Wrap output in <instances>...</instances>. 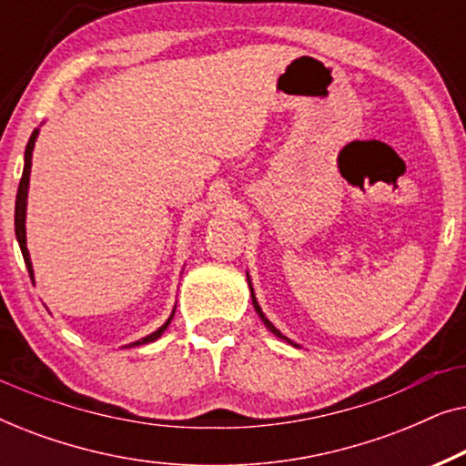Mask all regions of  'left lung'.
I'll return each mask as SVG.
<instances>
[{"mask_svg": "<svg viewBox=\"0 0 466 466\" xmlns=\"http://www.w3.org/2000/svg\"><path fill=\"white\" fill-rule=\"evenodd\" d=\"M246 278H248V286H250V297H252V305H254V309H257V314H258V318H260V320H263V324H265V327H267V329H269L273 335H276V337H279V339H282V341H289V343H290V346H297V343H295V341H290V339H289V337H286V335H282V333H279V330H278L276 327H273V324L269 322V318H267V316L263 314V309H260V305H258V301H257V295H254V289H252V279H250V273H248V271H246Z\"/></svg>", "mask_w": 466, "mask_h": 466, "instance_id": "1", "label": "left lung"}]
</instances>
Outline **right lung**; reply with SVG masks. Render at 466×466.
<instances>
[{
  "label": "right lung",
  "mask_w": 466,
  "mask_h": 466,
  "mask_svg": "<svg viewBox=\"0 0 466 466\" xmlns=\"http://www.w3.org/2000/svg\"><path fill=\"white\" fill-rule=\"evenodd\" d=\"M40 136V129H35L31 133L29 142H27V148H25V167H23V176H21V184H18V193H16V206H15V233H16V241L18 246H21V252H23V258H25V265H27V271L31 276V282H34V265H31V257H29V250H27V227H25V222H27V195H29V176H31V158H34V148H35V139ZM176 314V308L171 309V314L167 320H165L161 327H158L155 333L142 337V339L129 343V346L125 348H136V346H144V343H150V341H157L158 337L165 333V329L169 327L171 318Z\"/></svg>",
  "instance_id": "right-lung-1"
}]
</instances>
